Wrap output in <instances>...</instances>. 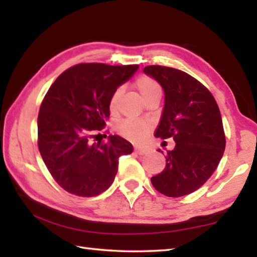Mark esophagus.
I'll use <instances>...</instances> for the list:
<instances>
[{
  "instance_id": "obj_1",
  "label": "esophagus",
  "mask_w": 257,
  "mask_h": 257,
  "mask_svg": "<svg viewBox=\"0 0 257 257\" xmlns=\"http://www.w3.org/2000/svg\"><path fill=\"white\" fill-rule=\"evenodd\" d=\"M135 152H136L137 154H139V155H144V154H146L148 152V149L145 148V147L136 146V147H135Z\"/></svg>"
}]
</instances>
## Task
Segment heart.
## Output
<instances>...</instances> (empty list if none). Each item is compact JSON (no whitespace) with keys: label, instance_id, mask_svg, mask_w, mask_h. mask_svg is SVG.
Segmentation results:
<instances>
[{"label":"heart","instance_id":"heart-1","mask_svg":"<svg viewBox=\"0 0 257 257\" xmlns=\"http://www.w3.org/2000/svg\"><path fill=\"white\" fill-rule=\"evenodd\" d=\"M136 86L137 91L139 92V94L142 95L144 101L147 99V97L152 96L156 93H162L161 86L154 78L149 77V76H141L136 81ZM123 90L121 87L116 88V90L113 92L112 96H111L110 100V110L111 112H115L118 110L119 106V102L121 96H122ZM149 130V125L145 122H142V121H135V120H125L123 122H121L118 127V132L123 136L124 138H128L133 142H142L145 139V137L147 136Z\"/></svg>","mask_w":257,"mask_h":257}]
</instances>
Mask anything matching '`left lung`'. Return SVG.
<instances>
[{"instance_id":"1","label":"left lung","mask_w":257,"mask_h":257,"mask_svg":"<svg viewBox=\"0 0 257 257\" xmlns=\"http://www.w3.org/2000/svg\"><path fill=\"white\" fill-rule=\"evenodd\" d=\"M143 72L164 91L155 137L175 142L173 151L167 152L165 169L152 177V184L167 197H183L206 183L222 158L226 138L220 111L208 88L189 74L158 65Z\"/></svg>"}]
</instances>
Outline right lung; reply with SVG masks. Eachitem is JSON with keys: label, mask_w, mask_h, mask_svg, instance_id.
Wrapping results in <instances>:
<instances>
[{"label": "right lung", "mask_w": 257, "mask_h": 257, "mask_svg": "<svg viewBox=\"0 0 257 257\" xmlns=\"http://www.w3.org/2000/svg\"><path fill=\"white\" fill-rule=\"evenodd\" d=\"M138 68L78 64L48 90L38 115V147L51 176L67 192L80 197L104 192L113 183L119 157L133 153V145L116 135L105 144L92 139L105 127L113 92Z\"/></svg>", "instance_id": "obj_1"}]
</instances>
